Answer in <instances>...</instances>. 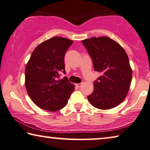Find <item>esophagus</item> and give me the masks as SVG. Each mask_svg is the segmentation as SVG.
Segmentation results:
<instances>
[{
  "label": "esophagus",
  "instance_id": "esophagus-1",
  "mask_svg": "<svg viewBox=\"0 0 150 150\" xmlns=\"http://www.w3.org/2000/svg\"><path fill=\"white\" fill-rule=\"evenodd\" d=\"M82 83H79V84H76V86H77V87H80V86H82Z\"/></svg>",
  "mask_w": 150,
  "mask_h": 150
}]
</instances>
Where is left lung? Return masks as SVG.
Wrapping results in <instances>:
<instances>
[{"label": "left lung", "instance_id": "obj_1", "mask_svg": "<svg viewBox=\"0 0 150 150\" xmlns=\"http://www.w3.org/2000/svg\"><path fill=\"white\" fill-rule=\"evenodd\" d=\"M95 71L101 76L94 81V90L87 97L91 105L101 110L116 107L127 96L132 70L126 51L112 39L101 36L82 41Z\"/></svg>", "mask_w": 150, "mask_h": 150}]
</instances>
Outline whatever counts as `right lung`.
<instances>
[{
  "instance_id": "obj_1",
  "label": "right lung",
  "mask_w": 150,
  "mask_h": 150,
  "mask_svg": "<svg viewBox=\"0 0 150 150\" xmlns=\"http://www.w3.org/2000/svg\"><path fill=\"white\" fill-rule=\"evenodd\" d=\"M73 41L55 36L36 47L25 67V85L32 101L42 110L55 112L67 105L74 85L67 77L64 56Z\"/></svg>"
}]
</instances>
